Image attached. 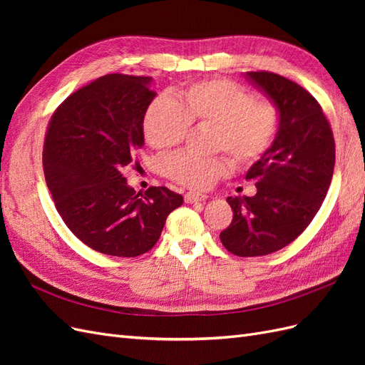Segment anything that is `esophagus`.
<instances>
[{
    "label": "esophagus",
    "mask_w": 365,
    "mask_h": 365,
    "mask_svg": "<svg viewBox=\"0 0 365 365\" xmlns=\"http://www.w3.org/2000/svg\"><path fill=\"white\" fill-rule=\"evenodd\" d=\"M207 200V195L204 193H196V192H189L185 193L184 196V201L187 204H193V202H201V201H205Z\"/></svg>",
    "instance_id": "obj_1"
}]
</instances>
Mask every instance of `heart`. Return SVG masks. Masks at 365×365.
Segmentation results:
<instances>
[{"mask_svg":"<svg viewBox=\"0 0 365 365\" xmlns=\"http://www.w3.org/2000/svg\"><path fill=\"white\" fill-rule=\"evenodd\" d=\"M195 123L212 126L210 149L228 152L239 164H251L272 145L279 111L268 101H254L235 82L212 79L175 91L173 101L155 98L143 118V132L149 146L169 150L180 145L189 125ZM164 170L185 187L207 189L231 170V161L225 155L176 153L164 161Z\"/></svg>","mask_w":365,"mask_h":365,"instance_id":"obj_1","label":"heart"}]
</instances>
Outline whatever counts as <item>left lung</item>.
I'll list each match as a JSON object with an SVG mask.
<instances>
[{"mask_svg": "<svg viewBox=\"0 0 365 365\" xmlns=\"http://www.w3.org/2000/svg\"><path fill=\"white\" fill-rule=\"evenodd\" d=\"M245 79L277 108L269 149L247 172L257 193L230 196L233 222L220 242L240 257L267 256L289 245L312 222L332 181L335 140L322 106L283 76L248 71Z\"/></svg>", "mask_w": 365, "mask_h": 365, "instance_id": "left-lung-1", "label": "left lung"}]
</instances>
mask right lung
Returning <instances> with one entry per match:
<instances>
[{"mask_svg": "<svg viewBox=\"0 0 365 365\" xmlns=\"http://www.w3.org/2000/svg\"><path fill=\"white\" fill-rule=\"evenodd\" d=\"M152 77L106 74L53 114L43 173L63 222L90 248L117 257L148 252L182 204L168 187L135 192L121 173L145 146L143 118L157 93Z\"/></svg>", "mask_w": 365, "mask_h": 365, "instance_id": "1", "label": "right lung"}]
</instances>
